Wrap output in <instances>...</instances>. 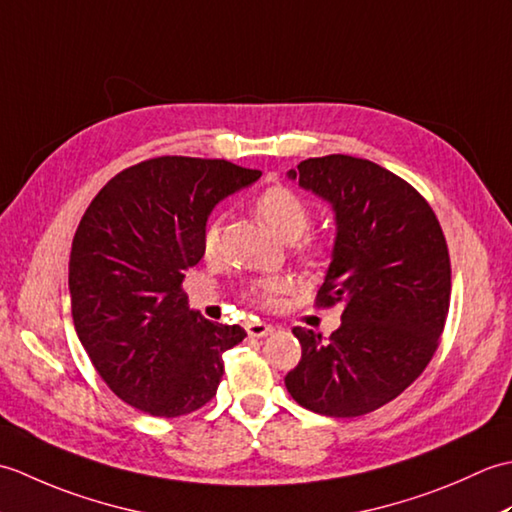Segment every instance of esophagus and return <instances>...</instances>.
<instances>
[{"instance_id": "obj_1", "label": "esophagus", "mask_w": 512, "mask_h": 512, "mask_svg": "<svg viewBox=\"0 0 512 512\" xmlns=\"http://www.w3.org/2000/svg\"><path fill=\"white\" fill-rule=\"evenodd\" d=\"M246 332H248L250 336H255V339H262V336L273 334L275 328H273V325H270V323L257 321V323H246Z\"/></svg>"}]
</instances>
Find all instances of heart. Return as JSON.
Returning a JSON list of instances; mask_svg holds the SVG:
<instances>
[{
  "label": "heart",
  "instance_id": "heart-1",
  "mask_svg": "<svg viewBox=\"0 0 512 512\" xmlns=\"http://www.w3.org/2000/svg\"><path fill=\"white\" fill-rule=\"evenodd\" d=\"M255 211L259 215V220H262L279 239H284V242H295V239H299L303 233H306L312 217L310 206L303 202L295 191H290L286 187L266 189L257 198ZM217 239H220V224L211 222L206 226L204 239H202V246L206 253H213L217 246ZM279 290H281L279 281H268V284L259 286L255 290V295L270 301Z\"/></svg>",
  "mask_w": 512,
  "mask_h": 512
}]
</instances>
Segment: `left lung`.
<instances>
[{
  "label": "left lung",
  "instance_id": "left-lung-1",
  "mask_svg": "<svg viewBox=\"0 0 512 512\" xmlns=\"http://www.w3.org/2000/svg\"><path fill=\"white\" fill-rule=\"evenodd\" d=\"M334 211L332 262L317 301L343 303L330 339L292 334L301 361L286 389L321 416L354 418L402 394L438 350L451 262L436 213L396 173L363 158H308L288 171Z\"/></svg>",
  "mask_w": 512,
  "mask_h": 512
}]
</instances>
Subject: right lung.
<instances>
[{"label":"right lung","mask_w":512,"mask_h":512,"mask_svg":"<svg viewBox=\"0 0 512 512\" xmlns=\"http://www.w3.org/2000/svg\"><path fill=\"white\" fill-rule=\"evenodd\" d=\"M262 176L226 160L151 158L118 173L76 228L72 321L114 394L158 418H178L217 391L222 354L244 328L189 310L184 273L204 255L209 215Z\"/></svg>","instance_id":"add662e5"}]
</instances>
